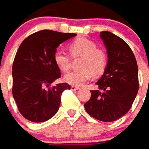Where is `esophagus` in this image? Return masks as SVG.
<instances>
[{
    "label": "esophagus",
    "mask_w": 149,
    "mask_h": 149,
    "mask_svg": "<svg viewBox=\"0 0 149 149\" xmlns=\"http://www.w3.org/2000/svg\"><path fill=\"white\" fill-rule=\"evenodd\" d=\"M79 88H80L77 87V86H74V85L71 86V89L72 90V91H77V90H78Z\"/></svg>",
    "instance_id": "34e87169"
}]
</instances>
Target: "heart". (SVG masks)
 <instances>
[{"label":"heart","instance_id":"b5f03b06","mask_svg":"<svg viewBox=\"0 0 149 149\" xmlns=\"http://www.w3.org/2000/svg\"><path fill=\"white\" fill-rule=\"evenodd\" d=\"M69 49L72 57H82L79 70L69 72L64 77L66 83L74 86L83 85L94 75L100 77L107 66V56L103 50L97 48V44L84 37H79L69 44ZM54 60L61 71H68L70 68L71 59L69 54L58 49L54 54Z\"/></svg>","mask_w":149,"mask_h":149}]
</instances>
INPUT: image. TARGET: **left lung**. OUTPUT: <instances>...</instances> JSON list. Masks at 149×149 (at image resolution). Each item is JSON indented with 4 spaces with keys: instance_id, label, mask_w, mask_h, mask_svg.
I'll return each mask as SVG.
<instances>
[{
    "instance_id": "left-lung-1",
    "label": "left lung",
    "mask_w": 149,
    "mask_h": 149,
    "mask_svg": "<svg viewBox=\"0 0 149 149\" xmlns=\"http://www.w3.org/2000/svg\"><path fill=\"white\" fill-rule=\"evenodd\" d=\"M100 38L108 62L95 83L99 89L91 91V99L84 108L92 118L110 122L125 115L133 105L139 88L138 68L132 49L123 39L109 31H101Z\"/></svg>"
}]
</instances>
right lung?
I'll list each match as a JSON object with an SVG mask.
<instances>
[{
	"label": "right lung",
	"mask_w": 149,
	"mask_h": 149,
	"mask_svg": "<svg viewBox=\"0 0 149 149\" xmlns=\"http://www.w3.org/2000/svg\"><path fill=\"white\" fill-rule=\"evenodd\" d=\"M76 35L42 30L20 44L13 65V95L26 119L43 122L58 112L61 94L70 89V85L63 83L50 88L61 77L54 54L61 43Z\"/></svg>",
	"instance_id": "obj_1"
}]
</instances>
